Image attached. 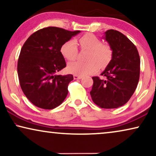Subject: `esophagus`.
Segmentation results:
<instances>
[{
	"label": "esophagus",
	"mask_w": 156,
	"mask_h": 156,
	"mask_svg": "<svg viewBox=\"0 0 156 156\" xmlns=\"http://www.w3.org/2000/svg\"><path fill=\"white\" fill-rule=\"evenodd\" d=\"M82 76L74 75V80H80V79H82Z\"/></svg>",
	"instance_id": "esophagus-1"
}]
</instances>
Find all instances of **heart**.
<instances>
[{
  "label": "heart",
  "mask_w": 156,
  "mask_h": 156,
  "mask_svg": "<svg viewBox=\"0 0 156 156\" xmlns=\"http://www.w3.org/2000/svg\"><path fill=\"white\" fill-rule=\"evenodd\" d=\"M76 43L81 50H88L85 59L87 62H73L67 66L70 73L78 76H86L97 71L99 65L105 67L112 60L113 50L110 44L102 43L101 40L93 34L87 33L78 38ZM75 41L68 40L60 48L61 54L69 61L74 60L78 55V48Z\"/></svg>",
  "instance_id": "b5f03b06"
}]
</instances>
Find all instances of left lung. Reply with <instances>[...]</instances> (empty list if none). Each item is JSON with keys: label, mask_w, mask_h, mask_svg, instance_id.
<instances>
[{"label": "left lung", "mask_w": 156, "mask_h": 156, "mask_svg": "<svg viewBox=\"0 0 156 156\" xmlns=\"http://www.w3.org/2000/svg\"><path fill=\"white\" fill-rule=\"evenodd\" d=\"M105 40L113 50V57L99 76H93L90 94L94 103L103 108H115L124 105L137 87L140 76V57L129 38L114 30L105 32Z\"/></svg>", "instance_id": "8db88e82"}]
</instances>
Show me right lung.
<instances>
[{
	"label": "right lung",
	"mask_w": 156,
	"mask_h": 156,
	"mask_svg": "<svg viewBox=\"0 0 156 156\" xmlns=\"http://www.w3.org/2000/svg\"><path fill=\"white\" fill-rule=\"evenodd\" d=\"M80 33L44 27L32 34L23 45L18 62L19 82L24 94L35 106L52 109L67 97L73 75L56 74L66 67L60 48Z\"/></svg>",
	"instance_id": "right-lung-1"
}]
</instances>
